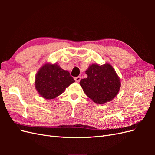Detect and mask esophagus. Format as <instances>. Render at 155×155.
<instances>
[{
  "label": "esophagus",
  "instance_id": "1",
  "mask_svg": "<svg viewBox=\"0 0 155 155\" xmlns=\"http://www.w3.org/2000/svg\"><path fill=\"white\" fill-rule=\"evenodd\" d=\"M74 79H75V81H76L77 83H78V82H79V81L81 80V77L80 76L76 77V78H74Z\"/></svg>",
  "mask_w": 155,
  "mask_h": 155
}]
</instances>
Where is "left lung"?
Instances as JSON below:
<instances>
[{
  "label": "left lung",
  "instance_id": "8db88e82",
  "mask_svg": "<svg viewBox=\"0 0 155 155\" xmlns=\"http://www.w3.org/2000/svg\"><path fill=\"white\" fill-rule=\"evenodd\" d=\"M85 73L87 78L81 79L79 84L85 94L96 104L110 101L118 94L120 79L109 63L102 65L92 64Z\"/></svg>",
  "mask_w": 155,
  "mask_h": 155
}]
</instances>
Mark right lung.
I'll use <instances>...</instances> for the list:
<instances>
[{
	"label": "right lung",
	"instance_id": "add662e5",
	"mask_svg": "<svg viewBox=\"0 0 155 155\" xmlns=\"http://www.w3.org/2000/svg\"><path fill=\"white\" fill-rule=\"evenodd\" d=\"M74 82L69 72L61 68L58 64L46 63L35 75V87L42 97L52 100Z\"/></svg>",
	"mask_w": 155,
	"mask_h": 155
}]
</instances>
